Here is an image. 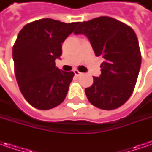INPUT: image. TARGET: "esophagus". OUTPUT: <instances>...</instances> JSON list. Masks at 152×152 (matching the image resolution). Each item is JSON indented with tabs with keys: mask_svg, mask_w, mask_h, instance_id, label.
Listing matches in <instances>:
<instances>
[{
	"mask_svg": "<svg viewBox=\"0 0 152 152\" xmlns=\"http://www.w3.org/2000/svg\"><path fill=\"white\" fill-rule=\"evenodd\" d=\"M73 73H74V74H75L76 76H79V75H81V74H82V73H80L79 70H77V69H76V70H74V71H73Z\"/></svg>",
	"mask_w": 152,
	"mask_h": 152,
	"instance_id": "obj_1",
	"label": "esophagus"
}]
</instances>
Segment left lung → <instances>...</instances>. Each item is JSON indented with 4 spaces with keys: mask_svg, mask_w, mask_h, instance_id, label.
<instances>
[{
    "mask_svg": "<svg viewBox=\"0 0 152 152\" xmlns=\"http://www.w3.org/2000/svg\"><path fill=\"white\" fill-rule=\"evenodd\" d=\"M75 34H84L96 56L103 58L102 74L93 77L85 90L89 102L103 110H113L131 96L141 64V53L131 27L115 18L102 16L79 23Z\"/></svg>",
    "mask_w": 152,
    "mask_h": 152,
    "instance_id": "8db88e82",
    "label": "left lung"
}]
</instances>
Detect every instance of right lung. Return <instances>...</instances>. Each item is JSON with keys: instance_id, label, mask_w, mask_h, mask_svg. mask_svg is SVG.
I'll return each instance as SVG.
<instances>
[{"instance_id": "1", "label": "right lung", "mask_w": 152, "mask_h": 152, "mask_svg": "<svg viewBox=\"0 0 152 152\" xmlns=\"http://www.w3.org/2000/svg\"><path fill=\"white\" fill-rule=\"evenodd\" d=\"M79 22L62 23L43 18L27 23L12 48L14 72L21 93L32 107L49 110L64 101L73 72L56 67L61 56V43Z\"/></svg>"}]
</instances>
